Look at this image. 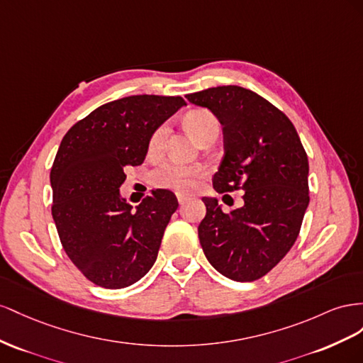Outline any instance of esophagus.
Masks as SVG:
<instances>
[{
	"label": "esophagus",
	"instance_id": "esophagus-1",
	"mask_svg": "<svg viewBox=\"0 0 363 363\" xmlns=\"http://www.w3.org/2000/svg\"><path fill=\"white\" fill-rule=\"evenodd\" d=\"M176 198H178V202H179V205H182L185 201H187V196H184V194H181V193L176 194Z\"/></svg>",
	"mask_w": 363,
	"mask_h": 363
}]
</instances>
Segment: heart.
I'll return each instance as SVG.
<instances>
[{
	"instance_id": "1",
	"label": "heart",
	"mask_w": 363,
	"mask_h": 363,
	"mask_svg": "<svg viewBox=\"0 0 363 363\" xmlns=\"http://www.w3.org/2000/svg\"><path fill=\"white\" fill-rule=\"evenodd\" d=\"M185 126L196 137V140H202L211 132L219 133V120L208 109H196L189 112L184 118ZM169 133V124L161 126L152 133L149 141V152L152 155L158 153L165 144V138ZM205 174V169L201 165H184L179 162H164L155 167L150 174L149 181L152 185L158 189H170L179 193L191 190L199 178Z\"/></svg>"
}]
</instances>
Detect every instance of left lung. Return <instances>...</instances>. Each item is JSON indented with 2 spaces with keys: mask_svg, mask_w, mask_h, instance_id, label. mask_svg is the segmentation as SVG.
Masks as SVG:
<instances>
[{
  "mask_svg": "<svg viewBox=\"0 0 363 363\" xmlns=\"http://www.w3.org/2000/svg\"><path fill=\"white\" fill-rule=\"evenodd\" d=\"M208 108L223 126L225 157L213 176L217 193L242 190L243 206L226 214L202 198L198 228L205 257L234 281H255L291 251L308 196V160L286 113L242 86H217L185 96Z\"/></svg>",
  "mask_w": 363,
  "mask_h": 363,
  "instance_id": "8db88e82",
  "label": "left lung"
}]
</instances>
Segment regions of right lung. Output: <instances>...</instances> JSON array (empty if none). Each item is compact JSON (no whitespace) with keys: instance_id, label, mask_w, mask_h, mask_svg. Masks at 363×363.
<instances>
[{"instance_id":"obj_1","label":"right lung","mask_w":363,"mask_h":363,"mask_svg":"<svg viewBox=\"0 0 363 363\" xmlns=\"http://www.w3.org/2000/svg\"><path fill=\"white\" fill-rule=\"evenodd\" d=\"M187 103L182 97L130 96L99 106L62 140L51 167V214L62 246L89 281L123 289L146 275L178 208L169 190L137 206L120 198L128 167L141 165L152 133Z\"/></svg>"}]
</instances>
